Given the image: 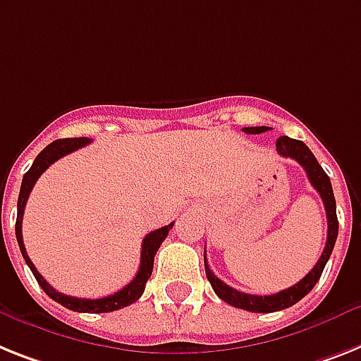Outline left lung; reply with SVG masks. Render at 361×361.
I'll return each instance as SVG.
<instances>
[{"label": "left lung", "mask_w": 361, "mask_h": 361, "mask_svg": "<svg viewBox=\"0 0 361 361\" xmlns=\"http://www.w3.org/2000/svg\"><path fill=\"white\" fill-rule=\"evenodd\" d=\"M266 130H269V127H245L243 133L260 134L266 133ZM276 153L284 157V159L297 160L305 168L306 175L310 178V184L319 192L321 199H323L324 210H326V221H329V232H326V245L323 249V255H321V258L314 266V269L310 271L302 281H299L295 286L288 288V290H282L275 295H251L234 290V288L227 286L214 275L207 264V256H204L207 279L212 284L217 297L225 300L227 305L234 306V308L256 312V314H269V312H279V310L290 308L295 302H299L305 295H308L312 291V288L321 279V273H323L324 266H326V262H329L330 255H332V249L336 245V238H338V216H336V199L334 192H332V184H330L329 175L324 173V169L319 166L314 153L310 151L305 142L288 138V136H281V138L276 140Z\"/></svg>", "instance_id": "left-lung-1"}]
</instances>
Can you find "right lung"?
<instances>
[{
  "instance_id": "obj_1",
  "label": "right lung",
  "mask_w": 361,
  "mask_h": 361,
  "mask_svg": "<svg viewBox=\"0 0 361 361\" xmlns=\"http://www.w3.org/2000/svg\"><path fill=\"white\" fill-rule=\"evenodd\" d=\"M86 144H90L88 138H64V140H55L51 144L47 145L44 151H40L32 166L29 168L25 175H23L22 188H20V197H18V217H16V240L18 245H20V251H22L23 260L29 266V269L32 271V275L37 279V282L40 284V288L46 291L49 297H51L55 302L62 305L64 308L73 310V312H82V314H105V312H114V310L125 308V306L133 305L134 300H138L142 297L145 290V284L151 279V273H153V264H154V255L159 251V247L162 245V241L168 236L169 228L173 227V223H169L166 227L157 228V231L149 232L147 236L142 241V256H140V269L136 273L133 281L129 284L121 288L120 291L109 295V297H103V299H77V297H70V295H64L61 291H56L55 288L47 284L46 279L40 275L35 267V264L31 262L29 255L25 251V245H23L22 238V219H23V210H25L27 199H29V193H31L32 186L38 180L44 171H46L53 162H56L59 159H62L64 154H70L77 149L85 147Z\"/></svg>"
}]
</instances>
